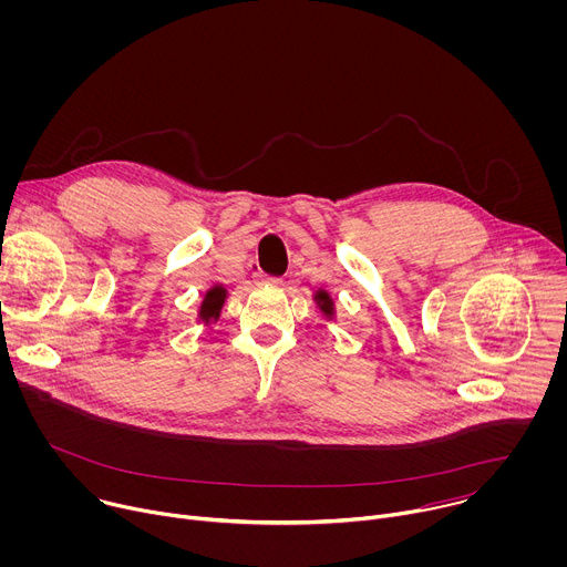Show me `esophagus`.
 <instances>
[{
	"mask_svg": "<svg viewBox=\"0 0 567 567\" xmlns=\"http://www.w3.org/2000/svg\"><path fill=\"white\" fill-rule=\"evenodd\" d=\"M258 282H262V285H280V278H271V276L258 274Z\"/></svg>",
	"mask_w": 567,
	"mask_h": 567,
	"instance_id": "obj_1",
	"label": "esophagus"
}]
</instances>
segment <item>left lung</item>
I'll return each instance as SVG.
<instances>
[{
	"instance_id": "obj_1",
	"label": "left lung",
	"mask_w": 567,
	"mask_h": 567,
	"mask_svg": "<svg viewBox=\"0 0 567 567\" xmlns=\"http://www.w3.org/2000/svg\"><path fill=\"white\" fill-rule=\"evenodd\" d=\"M313 302L320 309V313L324 316V320H333L336 318V302L331 298V293L327 289H316L313 291Z\"/></svg>"
}]
</instances>
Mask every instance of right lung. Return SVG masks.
<instances>
[{
  "label": "right lung",
  "mask_w": 567,
  "mask_h": 567,
  "mask_svg": "<svg viewBox=\"0 0 567 567\" xmlns=\"http://www.w3.org/2000/svg\"><path fill=\"white\" fill-rule=\"evenodd\" d=\"M227 287L225 285H214V287H209L207 291H205V296H203V302H200V307H198V320L203 322V324H212V322H216L218 318H220V313H223V307H225V302H227Z\"/></svg>",
  "instance_id": "obj_1"
}]
</instances>
